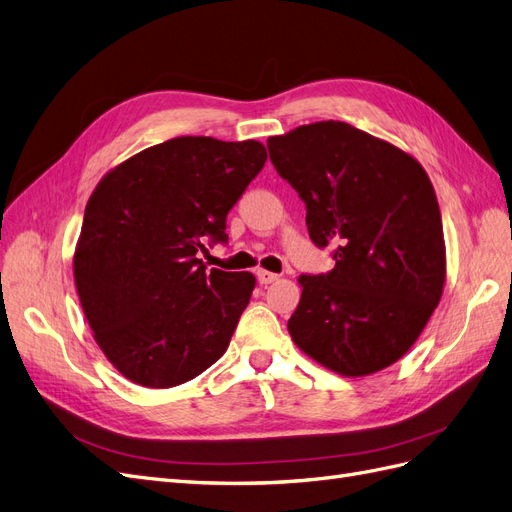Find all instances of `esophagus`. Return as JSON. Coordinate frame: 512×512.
<instances>
[{
	"label": "esophagus",
	"mask_w": 512,
	"mask_h": 512,
	"mask_svg": "<svg viewBox=\"0 0 512 512\" xmlns=\"http://www.w3.org/2000/svg\"><path fill=\"white\" fill-rule=\"evenodd\" d=\"M256 275H258V282H260V284H273V282L280 280V275L271 273V271H265V269H258Z\"/></svg>",
	"instance_id": "esophagus-1"
}]
</instances>
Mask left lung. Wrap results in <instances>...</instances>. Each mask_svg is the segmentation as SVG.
<instances>
[{"label":"left lung","mask_w":512,"mask_h":512,"mask_svg":"<svg viewBox=\"0 0 512 512\" xmlns=\"http://www.w3.org/2000/svg\"><path fill=\"white\" fill-rule=\"evenodd\" d=\"M267 147L303 198L309 237L337 245L331 273L299 277L292 342L339 376L376 374L412 348L442 299L446 245L425 168L344 121L299 126Z\"/></svg>","instance_id":"left-lung-1"}]
</instances>
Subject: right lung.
Here are the masks:
<instances>
[{"mask_svg": "<svg viewBox=\"0 0 512 512\" xmlns=\"http://www.w3.org/2000/svg\"><path fill=\"white\" fill-rule=\"evenodd\" d=\"M267 162L258 141L179 136L143 149L91 192L74 284L96 344L123 378L170 389L226 352L256 277L196 258Z\"/></svg>", "mask_w": 512, "mask_h": 512, "instance_id": "right-lung-1", "label": "right lung"}]
</instances>
